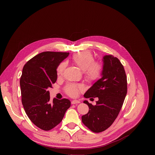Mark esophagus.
<instances>
[{"mask_svg":"<svg viewBox=\"0 0 155 155\" xmlns=\"http://www.w3.org/2000/svg\"><path fill=\"white\" fill-rule=\"evenodd\" d=\"M80 102L77 100H73L71 101V104H79Z\"/></svg>","mask_w":155,"mask_h":155,"instance_id":"obj_1","label":"esophagus"}]
</instances>
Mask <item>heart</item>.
Here are the masks:
<instances>
[{
  "mask_svg": "<svg viewBox=\"0 0 155 155\" xmlns=\"http://www.w3.org/2000/svg\"><path fill=\"white\" fill-rule=\"evenodd\" d=\"M73 63L84 71L85 80L88 83H93L98 80L102 75L103 67L98 62H94L92 53L88 51L78 52L73 55L71 58ZM66 64L64 62L60 63L56 68V75L60 77L63 75ZM81 88L75 84H68L65 87V91L70 97H77Z\"/></svg>",
  "mask_w": 155,
  "mask_h": 155,
  "instance_id": "b5f03b06",
  "label": "heart"
}]
</instances>
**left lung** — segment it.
Returning a JSON list of instances; mask_svg holds the SVG:
<instances>
[{
  "instance_id": "obj_1",
  "label": "left lung",
  "mask_w": 155,
  "mask_h": 155,
  "mask_svg": "<svg viewBox=\"0 0 155 155\" xmlns=\"http://www.w3.org/2000/svg\"><path fill=\"white\" fill-rule=\"evenodd\" d=\"M101 78L85 93V98L98 97L96 105H88V112L82 116V123L92 131L101 133L109 127L117 118L127 94V77L123 65L112 55L103 57Z\"/></svg>"
}]
</instances>
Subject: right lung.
<instances>
[{"mask_svg": "<svg viewBox=\"0 0 155 155\" xmlns=\"http://www.w3.org/2000/svg\"><path fill=\"white\" fill-rule=\"evenodd\" d=\"M69 53L45 51L29 60L23 67L20 79L21 100L32 123L44 131H49L62 120L70 107L68 99L50 101L48 88L57 80L56 68Z\"/></svg>", "mask_w": 155, "mask_h": 155, "instance_id": "1", "label": "right lung"}]
</instances>
